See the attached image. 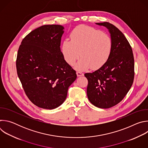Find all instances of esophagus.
<instances>
[{"mask_svg":"<svg viewBox=\"0 0 148 148\" xmlns=\"http://www.w3.org/2000/svg\"><path fill=\"white\" fill-rule=\"evenodd\" d=\"M77 75L78 77H81V76H83L84 75V74L81 72H79V71H77Z\"/></svg>","mask_w":148,"mask_h":148,"instance_id":"esophagus-1","label":"esophagus"}]
</instances>
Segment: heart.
Here are the masks:
<instances>
[{
	"label": "heart",
	"instance_id": "1",
	"mask_svg": "<svg viewBox=\"0 0 148 148\" xmlns=\"http://www.w3.org/2000/svg\"><path fill=\"white\" fill-rule=\"evenodd\" d=\"M70 39L63 41L61 51L65 61L70 66L74 64L80 55L81 58L74 66L77 71L99 69L111 55V37L94 27L78 26L71 32Z\"/></svg>",
	"mask_w": 148,
	"mask_h": 148
}]
</instances>
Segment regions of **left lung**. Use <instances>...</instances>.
Returning <instances> with one entry per match:
<instances>
[{"mask_svg":"<svg viewBox=\"0 0 148 148\" xmlns=\"http://www.w3.org/2000/svg\"><path fill=\"white\" fill-rule=\"evenodd\" d=\"M95 24L108 30L112 42V51L103 66L84 75L88 81L87 94L89 101L98 108L106 109L120 102L131 88L134 58L128 41L117 27L108 22Z\"/></svg>","mask_w":148,"mask_h":148,"instance_id":"left-lung-1","label":"left lung"}]
</instances>
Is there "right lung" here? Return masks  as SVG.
<instances>
[{
	"instance_id": "1",
	"label": "right lung",
	"mask_w": 148,
	"mask_h": 148,
	"mask_svg": "<svg viewBox=\"0 0 148 148\" xmlns=\"http://www.w3.org/2000/svg\"><path fill=\"white\" fill-rule=\"evenodd\" d=\"M64 27L44 25L28 34L18 48L16 69L25 93L36 106L55 109L64 102L76 79L75 70L61 51Z\"/></svg>"
}]
</instances>
